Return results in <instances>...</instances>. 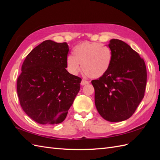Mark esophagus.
I'll use <instances>...</instances> for the list:
<instances>
[{"mask_svg": "<svg viewBox=\"0 0 160 160\" xmlns=\"http://www.w3.org/2000/svg\"><path fill=\"white\" fill-rule=\"evenodd\" d=\"M89 81H86V80H84V79L82 80L81 82V85H88V84H89Z\"/></svg>", "mask_w": 160, "mask_h": 160, "instance_id": "34e87169", "label": "esophagus"}]
</instances>
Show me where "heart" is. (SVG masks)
<instances>
[{
    "mask_svg": "<svg viewBox=\"0 0 160 160\" xmlns=\"http://www.w3.org/2000/svg\"><path fill=\"white\" fill-rule=\"evenodd\" d=\"M73 56L66 57V67L72 75H77L81 69L90 78L97 79L109 69L113 55L109 48L99 42H84L74 47Z\"/></svg>",
    "mask_w": 160,
    "mask_h": 160,
    "instance_id": "obj_1",
    "label": "heart"
}]
</instances>
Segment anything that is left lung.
Returning <instances> with one entry per match:
<instances>
[{
	"label": "left lung",
	"instance_id": "left-lung-1",
	"mask_svg": "<svg viewBox=\"0 0 160 160\" xmlns=\"http://www.w3.org/2000/svg\"><path fill=\"white\" fill-rule=\"evenodd\" d=\"M113 59L109 69L91 83L97 110L105 120L118 122L129 119L144 97L147 82L143 59L127 43L113 38L108 45Z\"/></svg>",
	"mask_w": 160,
	"mask_h": 160
}]
</instances>
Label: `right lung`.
<instances>
[{
	"label": "right lung",
	"mask_w": 160,
	"mask_h": 160,
	"mask_svg": "<svg viewBox=\"0 0 160 160\" xmlns=\"http://www.w3.org/2000/svg\"><path fill=\"white\" fill-rule=\"evenodd\" d=\"M67 42L47 40L24 61L17 89L22 109L35 122L55 125L63 122L80 89L81 79L66 69Z\"/></svg>",
	"instance_id": "add662e5"
}]
</instances>
